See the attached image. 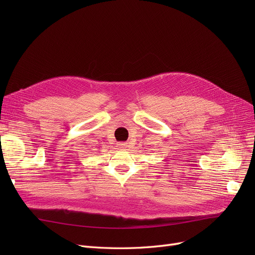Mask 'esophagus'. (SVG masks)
Instances as JSON below:
<instances>
[{"instance_id":"esophagus-1","label":"esophagus","mask_w":255,"mask_h":255,"mask_svg":"<svg viewBox=\"0 0 255 255\" xmlns=\"http://www.w3.org/2000/svg\"><path fill=\"white\" fill-rule=\"evenodd\" d=\"M127 145H128V143L127 142H120V143H118V146L120 149H125V148H127Z\"/></svg>"}]
</instances>
